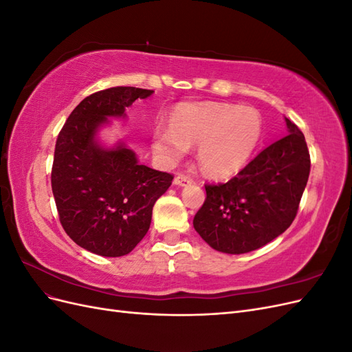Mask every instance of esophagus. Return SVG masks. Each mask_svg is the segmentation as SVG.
Listing matches in <instances>:
<instances>
[{
  "label": "esophagus",
  "mask_w": 352,
  "mask_h": 352,
  "mask_svg": "<svg viewBox=\"0 0 352 352\" xmlns=\"http://www.w3.org/2000/svg\"><path fill=\"white\" fill-rule=\"evenodd\" d=\"M173 182H175V185L185 186V185H189L190 182H192V179H190L189 176H186V175H184V173H177Z\"/></svg>",
  "instance_id": "obj_1"
}]
</instances>
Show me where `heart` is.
I'll return each instance as SVG.
<instances>
[{
  "mask_svg": "<svg viewBox=\"0 0 352 352\" xmlns=\"http://www.w3.org/2000/svg\"><path fill=\"white\" fill-rule=\"evenodd\" d=\"M263 138L258 111L220 102L182 104L172 116V127H158L154 148L167 162H177L188 146H198V162L210 176L238 173L257 151Z\"/></svg>",
  "mask_w": 352,
  "mask_h": 352,
  "instance_id": "obj_1",
  "label": "heart"
}]
</instances>
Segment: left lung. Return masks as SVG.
<instances>
[{
    "instance_id": "left-lung-1",
    "label": "left lung",
    "mask_w": 352,
    "mask_h": 352,
    "mask_svg": "<svg viewBox=\"0 0 352 352\" xmlns=\"http://www.w3.org/2000/svg\"><path fill=\"white\" fill-rule=\"evenodd\" d=\"M226 184H207L194 228L211 248L250 252L292 225L310 176V153L295 123Z\"/></svg>"
}]
</instances>
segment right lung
Masks as SVG:
<instances>
[{
    "mask_svg": "<svg viewBox=\"0 0 352 352\" xmlns=\"http://www.w3.org/2000/svg\"><path fill=\"white\" fill-rule=\"evenodd\" d=\"M154 91L114 87L85 98L57 136L51 188L63 229L79 247L102 257L129 254L146 235L153 207L173 175L138 163L120 145L102 150L94 141L107 117L123 116Z\"/></svg>",
    "mask_w": 352,
    "mask_h": 352,
    "instance_id": "add662e5",
    "label": "right lung"
}]
</instances>
